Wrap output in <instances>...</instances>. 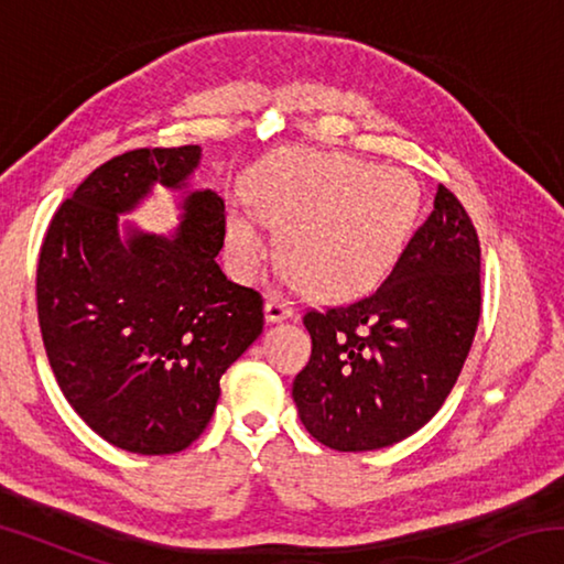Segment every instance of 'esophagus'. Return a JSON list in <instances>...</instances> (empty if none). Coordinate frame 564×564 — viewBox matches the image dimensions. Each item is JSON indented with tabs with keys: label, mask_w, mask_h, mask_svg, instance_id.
<instances>
[{
	"label": "esophagus",
	"mask_w": 564,
	"mask_h": 564,
	"mask_svg": "<svg viewBox=\"0 0 564 564\" xmlns=\"http://www.w3.org/2000/svg\"><path fill=\"white\" fill-rule=\"evenodd\" d=\"M263 313L269 323H281V321H291L295 316V308H293V303L283 301V299H269L263 305Z\"/></svg>",
	"instance_id": "34e87169"
}]
</instances>
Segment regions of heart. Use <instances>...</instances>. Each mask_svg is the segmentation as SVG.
Masks as SVG:
<instances>
[{
    "instance_id": "1",
    "label": "heart",
    "mask_w": 564,
    "mask_h": 564,
    "mask_svg": "<svg viewBox=\"0 0 564 564\" xmlns=\"http://www.w3.org/2000/svg\"><path fill=\"white\" fill-rule=\"evenodd\" d=\"M248 204L261 224L283 228V261L305 289L352 299L393 271L415 226L420 188L400 169L343 154H293L253 181ZM254 219L246 212L226 216L228 253L243 279L271 256Z\"/></svg>"
}]
</instances>
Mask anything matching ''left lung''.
<instances>
[{"label":"left lung","mask_w":564,"mask_h":564,"mask_svg":"<svg viewBox=\"0 0 564 564\" xmlns=\"http://www.w3.org/2000/svg\"><path fill=\"white\" fill-rule=\"evenodd\" d=\"M480 318V243L463 204H435L366 299L305 313L311 360L293 380L301 423L340 453L405 441L451 393Z\"/></svg>","instance_id":"left-lung-1"}]
</instances>
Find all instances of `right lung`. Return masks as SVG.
I'll use <instances>...</instances> for the list:
<instances>
[{"label": "right lung", "mask_w": 564, "mask_h": 564, "mask_svg": "<svg viewBox=\"0 0 564 564\" xmlns=\"http://www.w3.org/2000/svg\"><path fill=\"white\" fill-rule=\"evenodd\" d=\"M202 147L137 149L91 171L54 214L36 269L46 358L64 398L104 441L171 455L206 431L221 376L263 330V301L226 279L224 198L194 188ZM156 185L180 226L144 232L132 213Z\"/></svg>", "instance_id": "right-lung-1"}]
</instances>
